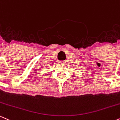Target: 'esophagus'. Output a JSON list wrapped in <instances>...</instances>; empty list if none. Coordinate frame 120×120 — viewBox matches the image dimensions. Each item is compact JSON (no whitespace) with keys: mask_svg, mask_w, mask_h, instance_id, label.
I'll return each mask as SVG.
<instances>
[{"mask_svg":"<svg viewBox=\"0 0 120 120\" xmlns=\"http://www.w3.org/2000/svg\"><path fill=\"white\" fill-rule=\"evenodd\" d=\"M60 63H61V64H64V63H66L65 62H64V61H60Z\"/></svg>","mask_w":120,"mask_h":120,"instance_id":"1","label":"esophagus"}]
</instances>
